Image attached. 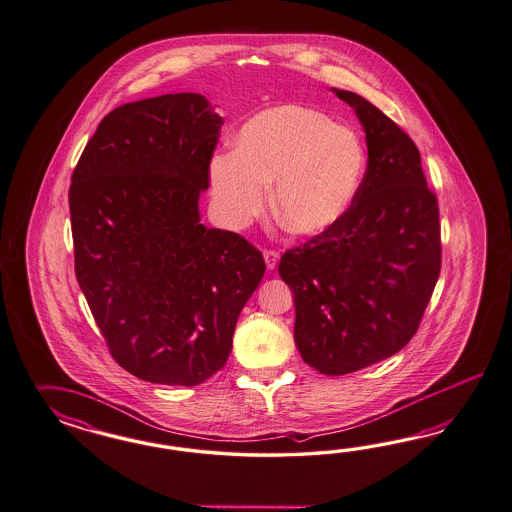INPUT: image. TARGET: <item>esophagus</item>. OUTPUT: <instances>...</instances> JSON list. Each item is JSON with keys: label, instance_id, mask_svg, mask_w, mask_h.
<instances>
[{"label": "esophagus", "instance_id": "34e87169", "mask_svg": "<svg viewBox=\"0 0 512 512\" xmlns=\"http://www.w3.org/2000/svg\"><path fill=\"white\" fill-rule=\"evenodd\" d=\"M264 255V263H266V268L268 270H274L276 266H278L279 261V253L278 251H272V249H266L263 253Z\"/></svg>", "mask_w": 512, "mask_h": 512}]
</instances>
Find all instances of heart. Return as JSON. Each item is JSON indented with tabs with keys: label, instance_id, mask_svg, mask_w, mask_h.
<instances>
[{
	"label": "heart",
	"instance_id": "1",
	"mask_svg": "<svg viewBox=\"0 0 512 512\" xmlns=\"http://www.w3.org/2000/svg\"><path fill=\"white\" fill-rule=\"evenodd\" d=\"M366 154L353 131L304 105L266 109L242 125L233 152L210 159L219 216L240 227L259 216L274 184L272 212L295 236H317L340 223L362 186Z\"/></svg>",
	"mask_w": 512,
	"mask_h": 512
}]
</instances>
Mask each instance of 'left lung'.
<instances>
[{"mask_svg": "<svg viewBox=\"0 0 512 512\" xmlns=\"http://www.w3.org/2000/svg\"><path fill=\"white\" fill-rule=\"evenodd\" d=\"M368 167L351 210L279 261L295 295V343L306 364L345 375L396 355L419 328L441 270L439 210L415 142L355 92Z\"/></svg>", "mask_w": 512, "mask_h": 512, "instance_id": "1", "label": "left lung"}]
</instances>
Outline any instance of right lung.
Returning <instances> with one entry per match:
<instances>
[{
    "label": "right lung",
    "mask_w": 512,
    "mask_h": 512,
    "mask_svg": "<svg viewBox=\"0 0 512 512\" xmlns=\"http://www.w3.org/2000/svg\"><path fill=\"white\" fill-rule=\"evenodd\" d=\"M221 125L201 93L127 103L71 178L78 285L110 355L142 381L195 387L219 372L266 270L242 236L201 223Z\"/></svg>",
    "instance_id": "add662e5"
}]
</instances>
